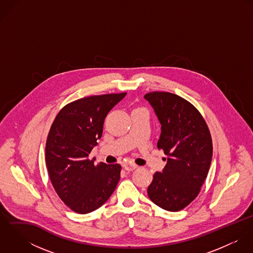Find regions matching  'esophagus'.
<instances>
[{
	"label": "esophagus",
	"instance_id": "1",
	"mask_svg": "<svg viewBox=\"0 0 253 253\" xmlns=\"http://www.w3.org/2000/svg\"><path fill=\"white\" fill-rule=\"evenodd\" d=\"M136 168H137V166L134 165V164H125V165H124V169H125L126 170H127V171H132V170L135 169Z\"/></svg>",
	"mask_w": 253,
	"mask_h": 253
}]
</instances>
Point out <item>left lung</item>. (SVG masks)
Masks as SVG:
<instances>
[{"label":"left lung","mask_w":253,"mask_h":253,"mask_svg":"<svg viewBox=\"0 0 253 253\" xmlns=\"http://www.w3.org/2000/svg\"><path fill=\"white\" fill-rule=\"evenodd\" d=\"M162 125L158 149L168 156L162 172H156L147 193L158 207L179 211L199 195L212 158L209 126L193 104L180 96L153 91L145 94Z\"/></svg>","instance_id":"obj_1"}]
</instances>
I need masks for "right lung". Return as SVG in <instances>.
Returning a JSON list of instances; mask_svg holds the SVG:
<instances>
[{
	"mask_svg": "<svg viewBox=\"0 0 253 253\" xmlns=\"http://www.w3.org/2000/svg\"><path fill=\"white\" fill-rule=\"evenodd\" d=\"M126 92L92 95L68 103L55 117L45 143L51 184L73 211L89 213L107 202L120 180L119 164L94 165L89 154L101 138L105 117Z\"/></svg>",
	"mask_w": 253,
	"mask_h": 253,
	"instance_id": "obj_1",
	"label": "right lung"
}]
</instances>
